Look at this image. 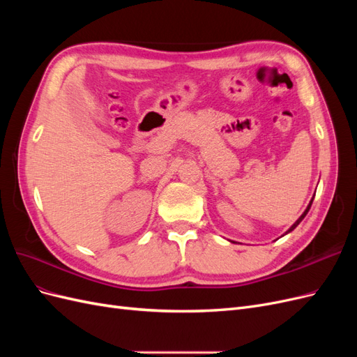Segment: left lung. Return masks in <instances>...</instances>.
<instances>
[{
    "label": "left lung",
    "mask_w": 357,
    "mask_h": 357,
    "mask_svg": "<svg viewBox=\"0 0 357 357\" xmlns=\"http://www.w3.org/2000/svg\"><path fill=\"white\" fill-rule=\"evenodd\" d=\"M312 199H314V198H312ZM312 199H311V202L308 204V207H307V210H305L304 213H302V215H301V218H299V219H298V220H296V222H295L294 225H291V226H290V228H289V231H287L286 234H289V232H291V231H294V229L296 228V226H298V225H299V223L302 222V219H304V218H305V215H307V213H308V210H310V207H311V204H312Z\"/></svg>",
    "instance_id": "1"
}]
</instances>
